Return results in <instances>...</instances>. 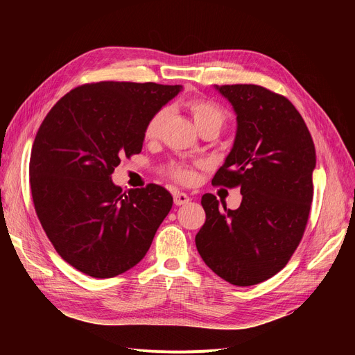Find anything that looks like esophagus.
Instances as JSON below:
<instances>
[{
    "label": "esophagus",
    "instance_id": "34e87169",
    "mask_svg": "<svg viewBox=\"0 0 355 355\" xmlns=\"http://www.w3.org/2000/svg\"><path fill=\"white\" fill-rule=\"evenodd\" d=\"M190 197L184 193H177L174 194V204L175 206H184V204H189L190 202Z\"/></svg>",
    "mask_w": 355,
    "mask_h": 355
}]
</instances>
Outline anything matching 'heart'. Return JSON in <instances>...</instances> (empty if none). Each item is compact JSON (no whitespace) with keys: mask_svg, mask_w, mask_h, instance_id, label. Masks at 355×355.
<instances>
[{"mask_svg":"<svg viewBox=\"0 0 355 355\" xmlns=\"http://www.w3.org/2000/svg\"><path fill=\"white\" fill-rule=\"evenodd\" d=\"M185 107L190 112V115L200 130H206V129H216L217 132L223 128L226 122V114L220 109L217 105H214L210 101L206 99H191L187 103H185ZM170 116V109L164 107L158 110L157 114L149 119L145 128V138L146 139H157L159 138L162 128ZM170 174L180 182L184 184H190L196 178V173L193 170V166L187 164H175L171 166Z\"/></svg>","mask_w":355,"mask_h":355,"instance_id":"1","label":"heart"}]
</instances>
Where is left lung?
Returning <instances> with one entry per match:
<instances>
[{"mask_svg":"<svg viewBox=\"0 0 355 355\" xmlns=\"http://www.w3.org/2000/svg\"><path fill=\"white\" fill-rule=\"evenodd\" d=\"M233 106L236 137L213 184L240 187L236 210L201 197L206 223L196 236L201 259L236 286H250L289 262L304 236L313 196L316 157L300 112L257 85L214 86Z\"/></svg>","mask_w":355,"mask_h":355,"instance_id":"left-lung-1","label":"left lung"}]
</instances>
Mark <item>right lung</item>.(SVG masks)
I'll list each match as a JSON object with an SVG mask.
<instances>
[{
    "mask_svg": "<svg viewBox=\"0 0 355 355\" xmlns=\"http://www.w3.org/2000/svg\"><path fill=\"white\" fill-rule=\"evenodd\" d=\"M181 85L99 82L70 90L44 118L30 158L35 213L69 265L114 277L138 265L173 207V196L148 184L128 194L112 173L142 151L145 128Z\"/></svg>",
    "mask_w": 355,
    "mask_h": 355,
    "instance_id": "obj_1",
    "label": "right lung"
}]
</instances>
